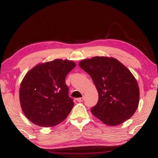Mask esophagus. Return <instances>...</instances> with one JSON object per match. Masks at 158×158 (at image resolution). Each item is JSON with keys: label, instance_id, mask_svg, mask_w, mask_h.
I'll use <instances>...</instances> for the list:
<instances>
[{"label": "esophagus", "instance_id": "esophagus-1", "mask_svg": "<svg viewBox=\"0 0 158 158\" xmlns=\"http://www.w3.org/2000/svg\"><path fill=\"white\" fill-rule=\"evenodd\" d=\"M77 102H83L84 101V97H81V98H77V99H76Z\"/></svg>", "mask_w": 158, "mask_h": 158}]
</instances>
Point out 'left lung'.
Masks as SVG:
<instances>
[{"mask_svg":"<svg viewBox=\"0 0 158 158\" xmlns=\"http://www.w3.org/2000/svg\"><path fill=\"white\" fill-rule=\"evenodd\" d=\"M79 66L91 76L99 94L97 105L91 108L95 117L106 125L115 126L134 114L139 102V88L126 66L108 56L83 59Z\"/></svg>","mask_w":158,"mask_h":158,"instance_id":"1","label":"left lung"}]
</instances>
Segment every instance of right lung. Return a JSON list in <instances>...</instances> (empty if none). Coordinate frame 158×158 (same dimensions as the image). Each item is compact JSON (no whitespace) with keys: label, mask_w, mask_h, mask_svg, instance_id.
I'll return each mask as SVG.
<instances>
[{"label":"right lung","mask_w":158,"mask_h":158,"mask_svg":"<svg viewBox=\"0 0 158 158\" xmlns=\"http://www.w3.org/2000/svg\"><path fill=\"white\" fill-rule=\"evenodd\" d=\"M76 64L63 59L39 64L26 74L19 89L23 113L36 125L50 127L65 120L73 107L65 78Z\"/></svg>","instance_id":"obj_1"}]
</instances>
